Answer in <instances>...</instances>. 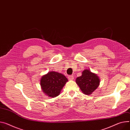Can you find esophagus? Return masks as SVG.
I'll return each instance as SVG.
<instances>
[{
  "label": "esophagus",
  "mask_w": 130,
  "mask_h": 130,
  "mask_svg": "<svg viewBox=\"0 0 130 130\" xmlns=\"http://www.w3.org/2000/svg\"><path fill=\"white\" fill-rule=\"evenodd\" d=\"M68 78L69 80H73V79H74V77L72 75H69L68 76Z\"/></svg>",
  "instance_id": "obj_1"
}]
</instances>
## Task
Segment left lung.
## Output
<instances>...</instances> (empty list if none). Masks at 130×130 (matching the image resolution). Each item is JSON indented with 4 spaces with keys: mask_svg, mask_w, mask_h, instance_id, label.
Wrapping results in <instances>:
<instances>
[{
    "mask_svg": "<svg viewBox=\"0 0 130 130\" xmlns=\"http://www.w3.org/2000/svg\"><path fill=\"white\" fill-rule=\"evenodd\" d=\"M75 81L83 93L87 95H91L100 84L98 76L88 69H85L82 75L77 77Z\"/></svg>",
    "mask_w": 130,
    "mask_h": 130,
    "instance_id": "obj_1",
    "label": "left lung"
}]
</instances>
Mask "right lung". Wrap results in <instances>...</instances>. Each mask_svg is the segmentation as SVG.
Returning a JSON list of instances; mask_svg holds the SVG:
<instances>
[{"label":"right lung","instance_id":"right-lung-1","mask_svg":"<svg viewBox=\"0 0 130 130\" xmlns=\"http://www.w3.org/2000/svg\"><path fill=\"white\" fill-rule=\"evenodd\" d=\"M40 81L43 93L49 97L54 98L60 94L68 79L62 73L51 71L44 75Z\"/></svg>","mask_w":130,"mask_h":130}]
</instances>
